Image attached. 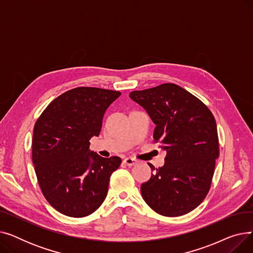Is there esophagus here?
<instances>
[{"label":"esophagus","mask_w":253,"mask_h":253,"mask_svg":"<svg viewBox=\"0 0 253 253\" xmlns=\"http://www.w3.org/2000/svg\"><path fill=\"white\" fill-rule=\"evenodd\" d=\"M124 163L127 165V166H133L137 163V160H135L134 158H126L124 160Z\"/></svg>","instance_id":"esophagus-1"}]
</instances>
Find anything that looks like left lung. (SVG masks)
Masks as SVG:
<instances>
[{"mask_svg":"<svg viewBox=\"0 0 253 253\" xmlns=\"http://www.w3.org/2000/svg\"><path fill=\"white\" fill-rule=\"evenodd\" d=\"M155 123V141L165 164L141 184L143 200L157 213L180 216L204 200L219 156L215 119L207 106L175 84L130 92ZM151 169L155 170L153 165Z\"/></svg>","mask_w":253,"mask_h":253,"instance_id":"1","label":"left lung"}]
</instances>
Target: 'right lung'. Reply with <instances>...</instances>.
<instances>
[{"label": "right lung", "mask_w": 253, "mask_h": 253, "mask_svg": "<svg viewBox=\"0 0 253 253\" xmlns=\"http://www.w3.org/2000/svg\"><path fill=\"white\" fill-rule=\"evenodd\" d=\"M121 93L94 87L66 91L37 120L33 163L43 195L51 206L72 217L93 213L104 201L119 157L102 158L89 150L102 118Z\"/></svg>", "instance_id": "right-lung-1"}]
</instances>
